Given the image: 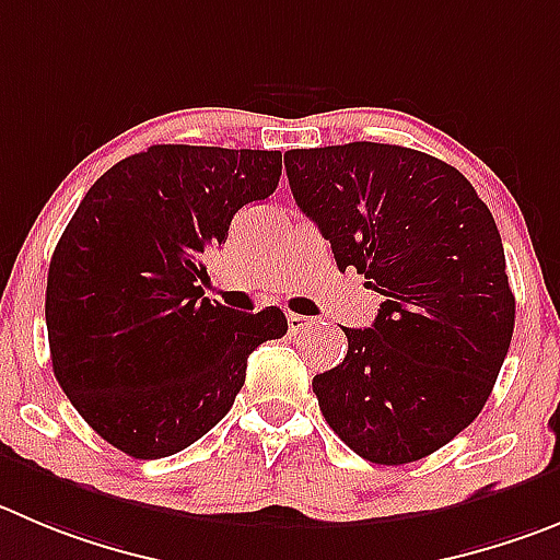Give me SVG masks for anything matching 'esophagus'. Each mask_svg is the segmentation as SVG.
I'll return each mask as SVG.
<instances>
[{"label":"esophagus","mask_w":560,"mask_h":560,"mask_svg":"<svg viewBox=\"0 0 560 560\" xmlns=\"http://www.w3.org/2000/svg\"><path fill=\"white\" fill-rule=\"evenodd\" d=\"M310 326H312V317L295 315V312H290V315H287V328H290V334H301V331H306Z\"/></svg>","instance_id":"34e87169"}]
</instances>
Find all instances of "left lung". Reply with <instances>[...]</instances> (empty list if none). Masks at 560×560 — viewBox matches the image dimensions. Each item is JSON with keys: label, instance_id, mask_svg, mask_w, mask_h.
I'll return each mask as SVG.
<instances>
[{"label": "left lung", "instance_id": "left-lung-1", "mask_svg": "<svg viewBox=\"0 0 560 560\" xmlns=\"http://www.w3.org/2000/svg\"><path fill=\"white\" fill-rule=\"evenodd\" d=\"M284 165L337 268L384 295L312 381L323 417L368 462H420L480 415L509 353L516 304L492 212L453 165L404 145L292 149Z\"/></svg>", "mask_w": 560, "mask_h": 560}]
</instances>
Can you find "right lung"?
<instances>
[{
  "instance_id": "add662e5",
  "label": "right lung",
  "mask_w": 560,
  "mask_h": 560,
  "mask_svg": "<svg viewBox=\"0 0 560 560\" xmlns=\"http://www.w3.org/2000/svg\"><path fill=\"white\" fill-rule=\"evenodd\" d=\"M279 176V151L151 145L98 176L68 221L46 281L51 368L127 456L190 447L232 409L248 353L287 334L276 306L234 312L198 287L203 254Z\"/></svg>"
}]
</instances>
